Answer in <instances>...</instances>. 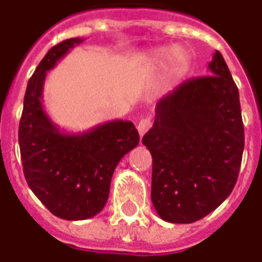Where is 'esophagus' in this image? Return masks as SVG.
<instances>
[{
    "instance_id": "1",
    "label": "esophagus",
    "mask_w": 262,
    "mask_h": 262,
    "mask_svg": "<svg viewBox=\"0 0 262 262\" xmlns=\"http://www.w3.org/2000/svg\"><path fill=\"white\" fill-rule=\"evenodd\" d=\"M151 126H152L151 119H149V118H143V119L137 123V130H139V135L143 137V136H144L149 129H151Z\"/></svg>"
}]
</instances>
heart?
<instances>
[{"label":"heart","mask_w":262,"mask_h":262,"mask_svg":"<svg viewBox=\"0 0 262 262\" xmlns=\"http://www.w3.org/2000/svg\"><path fill=\"white\" fill-rule=\"evenodd\" d=\"M170 59V70L171 74L174 77L183 75L184 71L188 67L189 56L188 53L183 49H170V48H162L159 51L154 52L152 55L149 56V61L151 64L157 66V67H162L166 60Z\"/></svg>","instance_id":"heart-1"}]
</instances>
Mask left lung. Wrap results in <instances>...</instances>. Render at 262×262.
Returning <instances> with one entry per match:
<instances>
[{
    "label": "left lung",
    "mask_w": 262,
    "mask_h": 262,
    "mask_svg": "<svg viewBox=\"0 0 262 262\" xmlns=\"http://www.w3.org/2000/svg\"><path fill=\"white\" fill-rule=\"evenodd\" d=\"M209 70L158 101L143 137L152 155V205L167 223L203 219L236 184L245 148L239 91L219 51Z\"/></svg>",
    "instance_id": "8db88e82"
}]
</instances>
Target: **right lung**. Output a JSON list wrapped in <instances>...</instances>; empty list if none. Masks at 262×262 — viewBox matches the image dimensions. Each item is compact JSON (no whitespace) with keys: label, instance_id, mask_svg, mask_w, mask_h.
Wrapping results in <instances>:
<instances>
[{"label":"right lung","instance_id":"right-lung-1","mask_svg":"<svg viewBox=\"0 0 262 262\" xmlns=\"http://www.w3.org/2000/svg\"><path fill=\"white\" fill-rule=\"evenodd\" d=\"M83 39L70 38L51 48L30 78L19 125L21 165L27 184L52 214L69 221L103 210L115 167L137 147L130 121H111L83 133H64L42 105L47 73Z\"/></svg>","mask_w":262,"mask_h":262}]
</instances>
